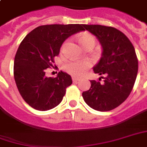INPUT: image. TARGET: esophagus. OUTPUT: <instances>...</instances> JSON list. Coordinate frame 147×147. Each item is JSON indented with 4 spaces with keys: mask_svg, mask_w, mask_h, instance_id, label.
Segmentation results:
<instances>
[{
    "mask_svg": "<svg viewBox=\"0 0 147 147\" xmlns=\"http://www.w3.org/2000/svg\"><path fill=\"white\" fill-rule=\"evenodd\" d=\"M79 80H80V79H79V78H77V77L76 76H72V81H73V82L76 83V82H78Z\"/></svg>",
    "mask_w": 147,
    "mask_h": 147,
    "instance_id": "obj_1",
    "label": "esophagus"
}]
</instances>
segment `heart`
Returning <instances> with one entry per match:
<instances>
[{
  "label": "heart",
  "mask_w": 147,
  "mask_h": 147,
  "mask_svg": "<svg viewBox=\"0 0 147 147\" xmlns=\"http://www.w3.org/2000/svg\"><path fill=\"white\" fill-rule=\"evenodd\" d=\"M78 40L84 49H93L96 44V39L94 36L88 33H82L78 36ZM91 64L88 60L72 61L65 65V70L74 76H82L88 70Z\"/></svg>",
  "instance_id": "b5f03b06"
}]
</instances>
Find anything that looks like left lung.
<instances>
[{
	"mask_svg": "<svg viewBox=\"0 0 147 147\" xmlns=\"http://www.w3.org/2000/svg\"><path fill=\"white\" fill-rule=\"evenodd\" d=\"M83 26L102 45V57L93 70L105 77L102 76V82L101 78L91 80V88L82 95L90 107L108 111L122 104L131 94L138 73L137 56L130 40L115 28L99 24Z\"/></svg>",
	"mask_w": 147,
	"mask_h": 147,
	"instance_id": "1",
	"label": "left lung"
}]
</instances>
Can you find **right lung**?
Instances as JSON below:
<instances>
[{
  "instance_id": "obj_1",
  "label": "right lung",
  "mask_w": 147,
  "mask_h": 147,
  "mask_svg": "<svg viewBox=\"0 0 147 147\" xmlns=\"http://www.w3.org/2000/svg\"><path fill=\"white\" fill-rule=\"evenodd\" d=\"M83 30L79 24L41 25L21 41L14 59L13 74L20 95L32 108L45 111L62 101L66 88L72 84L71 78L61 71L55 78L47 77L45 70L52 67L67 38Z\"/></svg>"
}]
</instances>
